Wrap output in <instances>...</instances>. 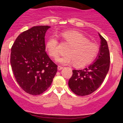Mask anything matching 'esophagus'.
<instances>
[{
    "label": "esophagus",
    "mask_w": 123,
    "mask_h": 123,
    "mask_svg": "<svg viewBox=\"0 0 123 123\" xmlns=\"http://www.w3.org/2000/svg\"><path fill=\"white\" fill-rule=\"evenodd\" d=\"M63 68V66H61V65L58 66V70H61V69H62Z\"/></svg>",
    "instance_id": "obj_1"
}]
</instances>
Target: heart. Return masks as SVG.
<instances>
[{
	"instance_id": "1",
	"label": "heart",
	"mask_w": 123,
	"mask_h": 123,
	"mask_svg": "<svg viewBox=\"0 0 123 123\" xmlns=\"http://www.w3.org/2000/svg\"><path fill=\"white\" fill-rule=\"evenodd\" d=\"M62 36L70 46L66 49V54L57 58L58 62L62 64L74 63L76 66L82 67L92 62L98 55V45L90 42L80 32L75 31H66L62 33ZM46 49L51 57L56 58L58 55L59 42L56 35L48 40Z\"/></svg>"
}]
</instances>
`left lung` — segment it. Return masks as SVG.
I'll return each mask as SVG.
<instances>
[{
  "label": "left lung",
  "mask_w": 123,
  "mask_h": 123,
  "mask_svg": "<svg viewBox=\"0 0 123 123\" xmlns=\"http://www.w3.org/2000/svg\"><path fill=\"white\" fill-rule=\"evenodd\" d=\"M101 46L95 61L81 70H73L68 82L73 92L79 96L91 94L98 89L105 79L109 69L110 54L106 40L99 33Z\"/></svg>",
  "instance_id": "1"
}]
</instances>
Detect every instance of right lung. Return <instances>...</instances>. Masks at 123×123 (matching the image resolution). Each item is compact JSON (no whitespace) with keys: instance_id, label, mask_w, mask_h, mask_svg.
I'll return each instance as SVG.
<instances>
[{"instance_id":"1","label":"right lung","mask_w":123,"mask_h":123,"mask_svg":"<svg viewBox=\"0 0 123 123\" xmlns=\"http://www.w3.org/2000/svg\"><path fill=\"white\" fill-rule=\"evenodd\" d=\"M50 28L35 26L24 31L17 37L11 49L10 63L15 80L31 95L44 92L57 72V65L45 51V35Z\"/></svg>"}]
</instances>
